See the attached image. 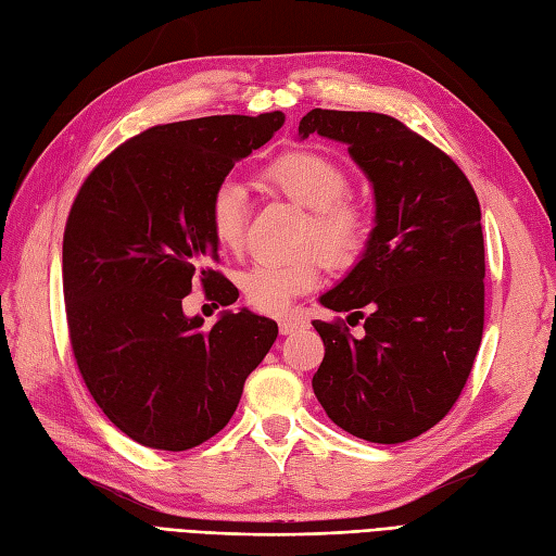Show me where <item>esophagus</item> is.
I'll use <instances>...</instances> for the list:
<instances>
[{
    "label": "esophagus",
    "instance_id": "1",
    "mask_svg": "<svg viewBox=\"0 0 556 556\" xmlns=\"http://www.w3.org/2000/svg\"><path fill=\"white\" fill-rule=\"evenodd\" d=\"M278 327H280V333H296V331H301L306 327V319L304 317H282V319H278Z\"/></svg>",
    "mask_w": 556,
    "mask_h": 556
}]
</instances>
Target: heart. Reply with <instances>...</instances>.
<instances>
[{
    "mask_svg": "<svg viewBox=\"0 0 556 556\" xmlns=\"http://www.w3.org/2000/svg\"><path fill=\"white\" fill-rule=\"evenodd\" d=\"M264 180L299 206L313 211L306 245L317 248L331 266H348L366 243L368 220L357 201L348 199V176L339 164L315 150H294L266 166ZM248 194L239 180H223L211 194L208 223L215 241L239 250L245 237ZM319 280L313 255L290 262H260L241 276L248 304L268 315L288 313L292 301L311 292Z\"/></svg>",
    "mask_w": 556,
    "mask_h": 556,
    "instance_id": "1",
    "label": "heart"
}]
</instances>
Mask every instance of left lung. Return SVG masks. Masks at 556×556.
I'll return each mask as SVG.
<instances>
[{"instance_id":"obj_1","label":"left lung","mask_w":556,"mask_h":556,"mask_svg":"<svg viewBox=\"0 0 556 556\" xmlns=\"http://www.w3.org/2000/svg\"><path fill=\"white\" fill-rule=\"evenodd\" d=\"M348 146L374 188L376 227L352 271L319 304L364 319L319 323L313 392L333 425L394 445L429 431L459 399L482 341L480 204L443 150L392 115L313 109L299 123ZM366 307L368 316L361 311Z\"/></svg>"}]
</instances>
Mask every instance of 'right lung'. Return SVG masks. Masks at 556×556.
<instances>
[{"label":"right lung","instance_id":"add662e5","mask_svg":"<svg viewBox=\"0 0 556 556\" xmlns=\"http://www.w3.org/2000/svg\"><path fill=\"white\" fill-rule=\"evenodd\" d=\"M280 111L208 115L150 127L80 185L62 243V288L78 371L97 406L131 441L190 450L237 410L243 382L271 350L278 325L250 311L182 313L217 241L213 190L233 164L282 127Z\"/></svg>","mask_w":556,"mask_h":556}]
</instances>
